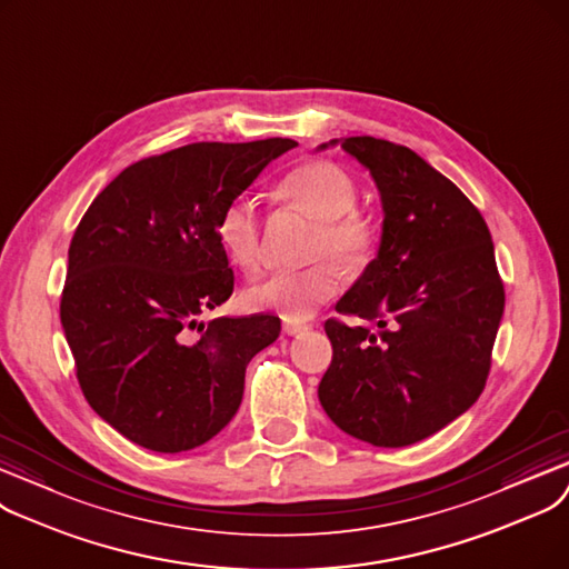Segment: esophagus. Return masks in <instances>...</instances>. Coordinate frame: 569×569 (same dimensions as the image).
<instances>
[{"mask_svg":"<svg viewBox=\"0 0 569 569\" xmlns=\"http://www.w3.org/2000/svg\"><path fill=\"white\" fill-rule=\"evenodd\" d=\"M310 327L308 323H301V321H282V331L287 333V336H299V333H303V331H308Z\"/></svg>","mask_w":569,"mask_h":569,"instance_id":"esophagus-1","label":"esophagus"}]
</instances>
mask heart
Segmentation results:
<instances>
[{
	"label": "heart",
	"mask_w": 569,
	"mask_h": 569,
	"mask_svg": "<svg viewBox=\"0 0 569 569\" xmlns=\"http://www.w3.org/2000/svg\"><path fill=\"white\" fill-rule=\"evenodd\" d=\"M278 192L317 220L310 257L321 259L303 270H280L242 291L250 310L276 312L287 321L312 317L342 287L340 270L359 273L368 268L380 248V227L357 208L359 187L345 169L331 161H306L291 169ZM222 250L238 268L252 270L261 261V231L254 201L236 197L224 203L214 222Z\"/></svg>",
	"instance_id": "1"
}]
</instances>
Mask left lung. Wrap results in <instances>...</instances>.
I'll return each mask as SVG.
<instances>
[{
  "mask_svg": "<svg viewBox=\"0 0 569 569\" xmlns=\"http://www.w3.org/2000/svg\"><path fill=\"white\" fill-rule=\"evenodd\" d=\"M340 146L370 169L385 227L380 252L336 306L370 327L327 319L333 359L317 393L347 436L408 447L461 417L483 391L505 287L489 227L449 178L385 139L349 137Z\"/></svg>",
  "mask_w": 569,
  "mask_h": 569,
  "instance_id": "1",
  "label": "left lung"
}]
</instances>
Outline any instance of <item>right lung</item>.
<instances>
[{
  "label": "right lung",
  "instance_id": "obj_1",
  "mask_svg": "<svg viewBox=\"0 0 569 569\" xmlns=\"http://www.w3.org/2000/svg\"><path fill=\"white\" fill-rule=\"evenodd\" d=\"M299 143H192L127 167L69 246L60 319L90 408L139 447H201L233 419L246 368L276 342L273 315L222 306L233 270L214 222L270 161Z\"/></svg>",
  "mask_w": 569,
  "mask_h": 569
}]
</instances>
